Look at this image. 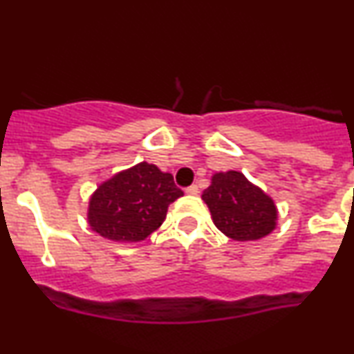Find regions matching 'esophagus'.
Instances as JSON below:
<instances>
[{
    "mask_svg": "<svg viewBox=\"0 0 354 354\" xmlns=\"http://www.w3.org/2000/svg\"><path fill=\"white\" fill-rule=\"evenodd\" d=\"M185 193L189 194V196H196V194L200 193V189H198L196 185H193V186H189V188H186Z\"/></svg>",
    "mask_w": 354,
    "mask_h": 354,
    "instance_id": "34e87169",
    "label": "esophagus"
}]
</instances>
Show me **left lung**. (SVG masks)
Wrapping results in <instances>:
<instances>
[{
    "label": "left lung",
    "instance_id": "obj_1",
    "mask_svg": "<svg viewBox=\"0 0 354 354\" xmlns=\"http://www.w3.org/2000/svg\"><path fill=\"white\" fill-rule=\"evenodd\" d=\"M201 200L209 208L214 226L234 241H256L273 233L278 225L274 200L241 171H219Z\"/></svg>",
    "mask_w": 354,
    "mask_h": 354
}]
</instances>
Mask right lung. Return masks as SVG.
Masks as SVG:
<instances>
[{"label":"right lung","instance_id":"right-lung-1","mask_svg":"<svg viewBox=\"0 0 354 354\" xmlns=\"http://www.w3.org/2000/svg\"><path fill=\"white\" fill-rule=\"evenodd\" d=\"M181 196L171 173L141 161L100 183L88 201V225L113 243L145 241L163 225L168 206Z\"/></svg>","mask_w":354,"mask_h":354}]
</instances>
